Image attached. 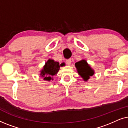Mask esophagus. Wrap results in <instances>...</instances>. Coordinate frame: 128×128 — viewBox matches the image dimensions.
Masks as SVG:
<instances>
[{"mask_svg": "<svg viewBox=\"0 0 128 128\" xmlns=\"http://www.w3.org/2000/svg\"><path fill=\"white\" fill-rule=\"evenodd\" d=\"M66 64H67L68 65H70V64H71V62H72V60L70 59H67V60H66Z\"/></svg>", "mask_w": 128, "mask_h": 128, "instance_id": "34e87169", "label": "esophagus"}]
</instances>
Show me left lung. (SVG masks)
<instances>
[{"label": "left lung", "mask_w": 128, "mask_h": 128, "mask_svg": "<svg viewBox=\"0 0 128 128\" xmlns=\"http://www.w3.org/2000/svg\"><path fill=\"white\" fill-rule=\"evenodd\" d=\"M75 66L78 69V74L83 78L85 81H87L90 78V76L94 74V71L87 64L86 60H82L76 62L75 64Z\"/></svg>", "instance_id": "obj_1"}]
</instances>
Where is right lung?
Masks as SVG:
<instances>
[{"mask_svg": "<svg viewBox=\"0 0 128 128\" xmlns=\"http://www.w3.org/2000/svg\"><path fill=\"white\" fill-rule=\"evenodd\" d=\"M64 63L59 64V62H55L52 59H49L47 62L45 63L43 69L41 70L40 75L44 78V80L50 81L52 79V76L55 75L58 72L60 66H64ZM53 80V79H52Z\"/></svg>", "mask_w": 128, "mask_h": 128, "instance_id": "obj_1", "label": "right lung"}]
</instances>
